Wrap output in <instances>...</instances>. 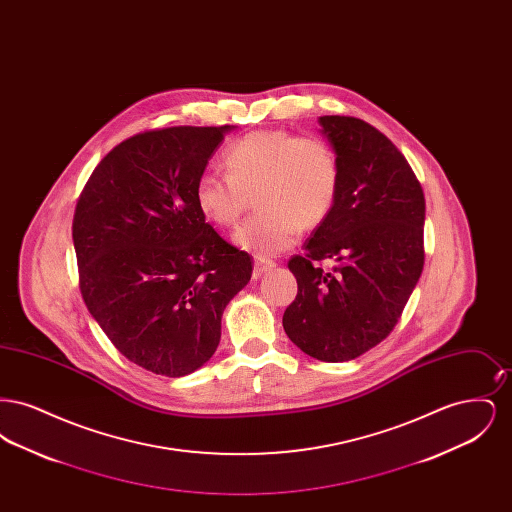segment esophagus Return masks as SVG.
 <instances>
[{
	"label": "esophagus",
	"instance_id": "1",
	"mask_svg": "<svg viewBox=\"0 0 512 512\" xmlns=\"http://www.w3.org/2000/svg\"><path fill=\"white\" fill-rule=\"evenodd\" d=\"M274 267H276V263H274V261L265 259V257H255L253 272H255V276H261V274H265L267 270H272Z\"/></svg>",
	"mask_w": 512,
	"mask_h": 512
}]
</instances>
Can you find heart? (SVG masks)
<instances>
[{
  "instance_id": "heart-1",
  "label": "heart",
  "mask_w": 512,
  "mask_h": 512,
  "mask_svg": "<svg viewBox=\"0 0 512 512\" xmlns=\"http://www.w3.org/2000/svg\"><path fill=\"white\" fill-rule=\"evenodd\" d=\"M224 163L228 172L199 174L195 201L207 219L232 226L253 195L259 211L232 240L255 255H276L292 247L299 228H315L330 215L340 190L338 157L317 136L251 132L226 149Z\"/></svg>"
}]
</instances>
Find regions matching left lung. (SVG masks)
Here are the masks:
<instances>
[{
	"instance_id": "obj_1",
	"label": "left lung",
	"mask_w": 512,
	"mask_h": 512,
	"mask_svg": "<svg viewBox=\"0 0 512 512\" xmlns=\"http://www.w3.org/2000/svg\"><path fill=\"white\" fill-rule=\"evenodd\" d=\"M340 165L330 215L290 259L297 295L282 324L309 357L343 363L386 340L424 267L422 188L407 159L374 126L318 117ZM320 260H332L326 273Z\"/></svg>"
}]
</instances>
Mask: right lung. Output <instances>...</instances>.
<instances>
[{"label":"right lung","instance_id":"right-lung-1","mask_svg":"<svg viewBox=\"0 0 512 512\" xmlns=\"http://www.w3.org/2000/svg\"><path fill=\"white\" fill-rule=\"evenodd\" d=\"M236 126H172L111 149L76 203L80 292L122 355L180 378L217 351L251 257L205 222L195 184Z\"/></svg>","mask_w":512,"mask_h":512}]
</instances>
